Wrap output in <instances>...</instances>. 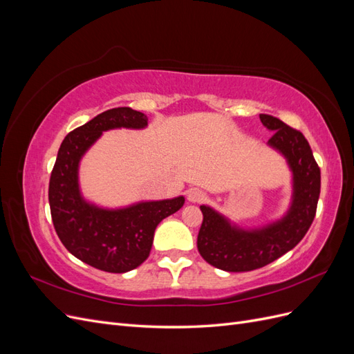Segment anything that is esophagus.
Masks as SVG:
<instances>
[{
    "label": "esophagus",
    "mask_w": 354,
    "mask_h": 354,
    "mask_svg": "<svg viewBox=\"0 0 354 354\" xmlns=\"http://www.w3.org/2000/svg\"><path fill=\"white\" fill-rule=\"evenodd\" d=\"M187 199H189V202H194V203L202 202L203 199H205V194H203V192L199 189H190L187 192Z\"/></svg>",
    "instance_id": "obj_1"
}]
</instances>
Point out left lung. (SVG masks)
<instances>
[{
	"label": "left lung",
	"instance_id": "left-lung-1",
	"mask_svg": "<svg viewBox=\"0 0 354 354\" xmlns=\"http://www.w3.org/2000/svg\"><path fill=\"white\" fill-rule=\"evenodd\" d=\"M260 120L273 131L267 146L285 158L291 171V201L282 217L259 227H242L212 207L201 205L198 251L224 272H250L277 260L304 238L316 214L320 169L306 137L279 118L261 113Z\"/></svg>",
	"mask_w": 354,
	"mask_h": 354
}]
</instances>
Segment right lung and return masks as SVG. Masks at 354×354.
Returning a JSON list of instances; mask_svg holds the SVG:
<instances>
[{"instance_id":"1","label":"right lung","mask_w":354,"mask_h":354,"mask_svg":"<svg viewBox=\"0 0 354 354\" xmlns=\"http://www.w3.org/2000/svg\"><path fill=\"white\" fill-rule=\"evenodd\" d=\"M146 127L147 116L131 108L106 111L65 137L51 171L48 202L57 236L78 260L103 272L125 273L140 266L158 224L185 205V196H176L108 208L82 195L80 164L103 133Z\"/></svg>"}]
</instances>
